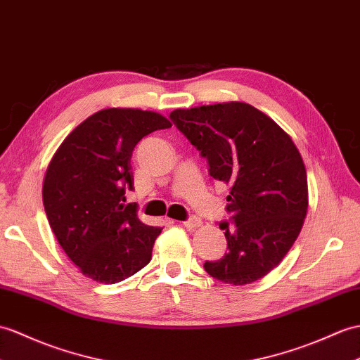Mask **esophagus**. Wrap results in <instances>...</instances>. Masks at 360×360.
Masks as SVG:
<instances>
[{
	"label": "esophagus",
	"mask_w": 360,
	"mask_h": 360,
	"mask_svg": "<svg viewBox=\"0 0 360 360\" xmlns=\"http://www.w3.org/2000/svg\"><path fill=\"white\" fill-rule=\"evenodd\" d=\"M184 227H186L187 230H195L196 227H199L200 225V219L196 218V216H191V218H188L187 221L182 222Z\"/></svg>",
	"instance_id": "34e87169"
}]
</instances>
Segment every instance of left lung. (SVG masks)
<instances>
[{"label": "left lung", "mask_w": 360, "mask_h": 360, "mask_svg": "<svg viewBox=\"0 0 360 360\" xmlns=\"http://www.w3.org/2000/svg\"><path fill=\"white\" fill-rule=\"evenodd\" d=\"M170 120L205 158L210 176L230 186L231 216L219 222L227 253L205 261V271L233 285L264 278L288 253L307 216V172L295 142L245 103L178 108Z\"/></svg>", "instance_id": "left-lung-1"}]
</instances>
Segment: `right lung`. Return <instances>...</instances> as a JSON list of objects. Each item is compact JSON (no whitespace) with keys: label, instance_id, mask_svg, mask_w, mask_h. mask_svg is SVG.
<instances>
[{"label":"right lung","instance_id":"right-lung-1","mask_svg":"<svg viewBox=\"0 0 360 360\" xmlns=\"http://www.w3.org/2000/svg\"><path fill=\"white\" fill-rule=\"evenodd\" d=\"M170 121L139 108H105L81 122L50 161L43 202L60 245L87 278L116 283L150 262L161 227L142 224L125 202L131 153Z\"/></svg>","mask_w":360,"mask_h":360}]
</instances>
